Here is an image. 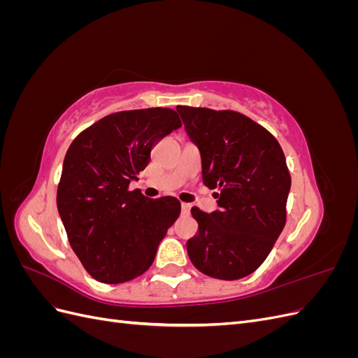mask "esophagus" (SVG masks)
<instances>
[{
    "mask_svg": "<svg viewBox=\"0 0 358 358\" xmlns=\"http://www.w3.org/2000/svg\"><path fill=\"white\" fill-rule=\"evenodd\" d=\"M189 210H191V206L188 203H182V215L188 216L189 215Z\"/></svg>",
    "mask_w": 358,
    "mask_h": 358,
    "instance_id": "obj_1",
    "label": "esophagus"
}]
</instances>
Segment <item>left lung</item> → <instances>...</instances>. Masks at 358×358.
I'll return each instance as SVG.
<instances>
[{
  "mask_svg": "<svg viewBox=\"0 0 358 358\" xmlns=\"http://www.w3.org/2000/svg\"><path fill=\"white\" fill-rule=\"evenodd\" d=\"M185 131L201 157L203 183L216 189L220 209L192 208L197 234L187 242L201 273L241 279L263 264L282 233L291 178L278 140L233 110L178 106Z\"/></svg>",
  "mask_w": 358,
  "mask_h": 358,
  "instance_id": "8db88e82",
  "label": "left lung"
}]
</instances>
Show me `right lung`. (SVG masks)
<instances>
[{
    "label": "right lung",
    "instance_id": "1",
    "mask_svg": "<svg viewBox=\"0 0 358 358\" xmlns=\"http://www.w3.org/2000/svg\"><path fill=\"white\" fill-rule=\"evenodd\" d=\"M180 127L171 109L125 110L104 116L70 145L58 212L74 254L100 282L121 284L145 273L178 220V199L152 200L128 187L149 164L154 145Z\"/></svg>",
    "mask_w": 358,
    "mask_h": 358
}]
</instances>
